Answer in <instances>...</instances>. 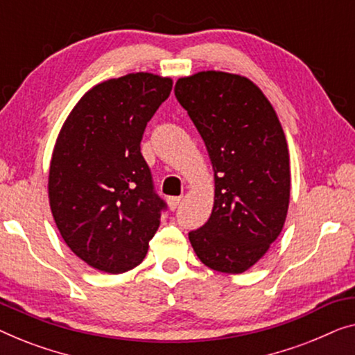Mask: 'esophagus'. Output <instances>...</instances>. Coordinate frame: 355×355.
<instances>
[{"label": "esophagus", "mask_w": 355, "mask_h": 355, "mask_svg": "<svg viewBox=\"0 0 355 355\" xmlns=\"http://www.w3.org/2000/svg\"><path fill=\"white\" fill-rule=\"evenodd\" d=\"M180 201H182V198H177V196H172V198H168L167 199V204H168V207L172 209H177V206L180 204Z\"/></svg>", "instance_id": "esophagus-1"}]
</instances>
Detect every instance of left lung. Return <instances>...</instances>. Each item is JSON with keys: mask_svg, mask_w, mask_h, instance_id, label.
I'll return each instance as SVG.
<instances>
[{"mask_svg": "<svg viewBox=\"0 0 355 355\" xmlns=\"http://www.w3.org/2000/svg\"><path fill=\"white\" fill-rule=\"evenodd\" d=\"M175 96L204 139L216 182L211 217L189 241L204 266L243 273L286 220L291 175L282 123L262 89L236 73L178 78Z\"/></svg>", "mask_w": 355, "mask_h": 355, "instance_id": "8db88e82", "label": "left lung"}]
</instances>
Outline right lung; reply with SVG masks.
Returning a JSON list of instances; mask_svg holds the SVG:
<instances>
[{"mask_svg":"<svg viewBox=\"0 0 355 355\" xmlns=\"http://www.w3.org/2000/svg\"><path fill=\"white\" fill-rule=\"evenodd\" d=\"M172 78L149 72L98 83L59 132L49 164V206L77 257L106 273L132 270L146 256L166 202L144 161V128Z\"/></svg>","mask_w":355,"mask_h":355,"instance_id":"1","label":"right lung"}]
</instances>
